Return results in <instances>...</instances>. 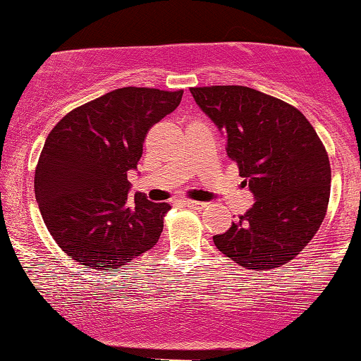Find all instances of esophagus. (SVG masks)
<instances>
[{
  "label": "esophagus",
  "instance_id": "obj_1",
  "mask_svg": "<svg viewBox=\"0 0 361 361\" xmlns=\"http://www.w3.org/2000/svg\"><path fill=\"white\" fill-rule=\"evenodd\" d=\"M184 206H188L190 209H202V207H206V204L199 202V201H190V199H185Z\"/></svg>",
  "mask_w": 361,
  "mask_h": 361
}]
</instances>
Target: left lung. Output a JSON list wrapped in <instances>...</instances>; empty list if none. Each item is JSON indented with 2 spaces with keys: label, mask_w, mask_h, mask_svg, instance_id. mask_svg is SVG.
<instances>
[{
  "label": "left lung",
  "mask_w": 361,
  "mask_h": 361,
  "mask_svg": "<svg viewBox=\"0 0 361 361\" xmlns=\"http://www.w3.org/2000/svg\"><path fill=\"white\" fill-rule=\"evenodd\" d=\"M222 130L256 202L228 233L214 235L224 256L246 269H273L300 255L326 216L331 167L317 130L296 106L241 85L190 88Z\"/></svg>",
  "instance_id": "1"
}]
</instances>
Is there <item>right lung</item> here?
Here are the masks:
<instances>
[{
	"label": "right lung",
	"instance_id": "1",
	"mask_svg": "<svg viewBox=\"0 0 361 361\" xmlns=\"http://www.w3.org/2000/svg\"><path fill=\"white\" fill-rule=\"evenodd\" d=\"M184 90L123 87L65 115L44 140L35 195L55 243L97 271L127 266L159 241L171 206L128 197L150 127L177 109Z\"/></svg>",
	"mask_w": 361,
	"mask_h": 361
}]
</instances>
